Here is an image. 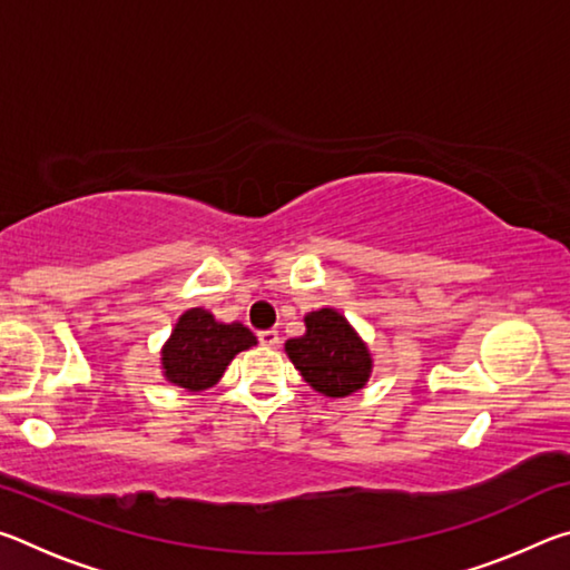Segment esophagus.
<instances>
[{
  "mask_svg": "<svg viewBox=\"0 0 570 570\" xmlns=\"http://www.w3.org/2000/svg\"><path fill=\"white\" fill-rule=\"evenodd\" d=\"M258 344H262V346H276L278 344V334L274 330L258 332Z\"/></svg>",
  "mask_w": 570,
  "mask_h": 570,
  "instance_id": "34e87169",
  "label": "esophagus"
}]
</instances>
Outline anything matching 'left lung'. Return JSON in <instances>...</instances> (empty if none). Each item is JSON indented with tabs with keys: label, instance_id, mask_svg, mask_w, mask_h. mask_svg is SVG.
Instances as JSON below:
<instances>
[{
	"label": "left lung",
	"instance_id": "obj_1",
	"mask_svg": "<svg viewBox=\"0 0 570 570\" xmlns=\"http://www.w3.org/2000/svg\"><path fill=\"white\" fill-rule=\"evenodd\" d=\"M306 334L286 342V354L302 377L326 397H346L370 380L372 360L364 342L334 308L306 316Z\"/></svg>",
	"mask_w": 570,
	"mask_h": 570
}]
</instances>
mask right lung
I'll use <instances>...</instances> for the list:
<instances>
[{
    "label": "right lung",
    "mask_w": 570,
    "mask_h": 570,
    "mask_svg": "<svg viewBox=\"0 0 570 570\" xmlns=\"http://www.w3.org/2000/svg\"><path fill=\"white\" fill-rule=\"evenodd\" d=\"M256 344L244 324H220L206 308H190L178 320L176 332L163 350L168 382L183 390H208L238 352Z\"/></svg>",
    "instance_id": "add662e5"
}]
</instances>
